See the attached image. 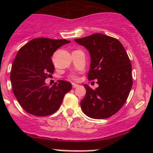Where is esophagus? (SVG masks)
<instances>
[{"instance_id":"1","label":"esophagus","mask_w":153,"mask_h":153,"mask_svg":"<svg viewBox=\"0 0 153 153\" xmlns=\"http://www.w3.org/2000/svg\"><path fill=\"white\" fill-rule=\"evenodd\" d=\"M78 86H79V85H78V84H74V83H72V87H73V88H76V87H78Z\"/></svg>"}]
</instances>
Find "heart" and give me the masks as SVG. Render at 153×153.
<instances>
[{"instance_id":"obj_1","label":"heart","mask_w":153,"mask_h":153,"mask_svg":"<svg viewBox=\"0 0 153 153\" xmlns=\"http://www.w3.org/2000/svg\"><path fill=\"white\" fill-rule=\"evenodd\" d=\"M70 78H72V79H75V78H76V77H75V75H71Z\"/></svg>"}]
</instances>
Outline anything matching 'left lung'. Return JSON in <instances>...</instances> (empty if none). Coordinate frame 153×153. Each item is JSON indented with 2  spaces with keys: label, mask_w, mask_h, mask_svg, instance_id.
<instances>
[{
  "label": "left lung",
  "mask_w": 153,
  "mask_h": 153,
  "mask_svg": "<svg viewBox=\"0 0 153 153\" xmlns=\"http://www.w3.org/2000/svg\"><path fill=\"white\" fill-rule=\"evenodd\" d=\"M89 51V81L97 79L95 90L84 84L86 95L81 101L84 113L94 119H104L116 113L126 102L132 86V65L118 40L101 33L75 39Z\"/></svg>",
  "instance_id": "left-lung-1"
}]
</instances>
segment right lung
<instances>
[{
	"mask_svg": "<svg viewBox=\"0 0 153 153\" xmlns=\"http://www.w3.org/2000/svg\"><path fill=\"white\" fill-rule=\"evenodd\" d=\"M70 41L40 38L32 40L19 49L12 63L10 81L15 98L23 109L35 116H46L58 109L72 84L58 80L52 86L45 79L54 72L51 57Z\"/></svg>",
	"mask_w": 153,
	"mask_h": 153,
	"instance_id": "1",
	"label": "right lung"
}]
</instances>
